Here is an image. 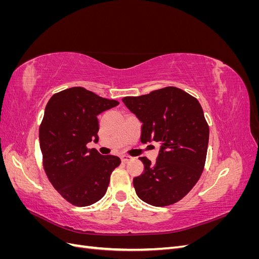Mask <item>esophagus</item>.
Listing matches in <instances>:
<instances>
[{"label":"esophagus","instance_id":"1","mask_svg":"<svg viewBox=\"0 0 259 259\" xmlns=\"http://www.w3.org/2000/svg\"><path fill=\"white\" fill-rule=\"evenodd\" d=\"M121 160H122V162H124V163H126V162H128V161H131L132 160V156H130V155H121Z\"/></svg>","mask_w":259,"mask_h":259}]
</instances>
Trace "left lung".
Listing matches in <instances>:
<instances>
[{
    "instance_id": "1",
    "label": "left lung",
    "mask_w": 259,
    "mask_h": 259,
    "mask_svg": "<svg viewBox=\"0 0 259 259\" xmlns=\"http://www.w3.org/2000/svg\"><path fill=\"white\" fill-rule=\"evenodd\" d=\"M122 101L143 123L142 143L160 144L154 164L139 158L144 173L133 179L136 194L153 206L174 204L198 183L204 168L209 128L200 103L174 86Z\"/></svg>"
}]
</instances>
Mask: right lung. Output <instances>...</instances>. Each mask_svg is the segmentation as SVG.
<instances>
[{
    "mask_svg": "<svg viewBox=\"0 0 259 259\" xmlns=\"http://www.w3.org/2000/svg\"><path fill=\"white\" fill-rule=\"evenodd\" d=\"M119 105L83 88L55 94L45 108L38 131L43 166L61 197L76 206H89L106 194L121 160L86 147L98 142L97 115Z\"/></svg>",
    "mask_w": 259,
    "mask_h": 259,
    "instance_id": "add662e5",
    "label": "right lung"
}]
</instances>
